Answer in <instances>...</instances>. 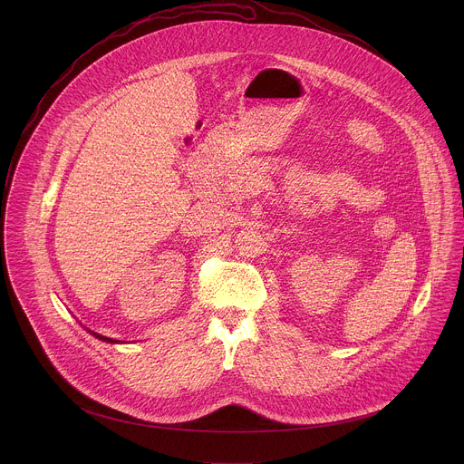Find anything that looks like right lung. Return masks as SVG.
<instances>
[{"label": "right lung", "instance_id": "obj_1", "mask_svg": "<svg viewBox=\"0 0 464 464\" xmlns=\"http://www.w3.org/2000/svg\"><path fill=\"white\" fill-rule=\"evenodd\" d=\"M92 335H96L98 339H102V341H107V343H116V339H111V337H105V335H100V334H92Z\"/></svg>", "mask_w": 464, "mask_h": 464}]
</instances>
